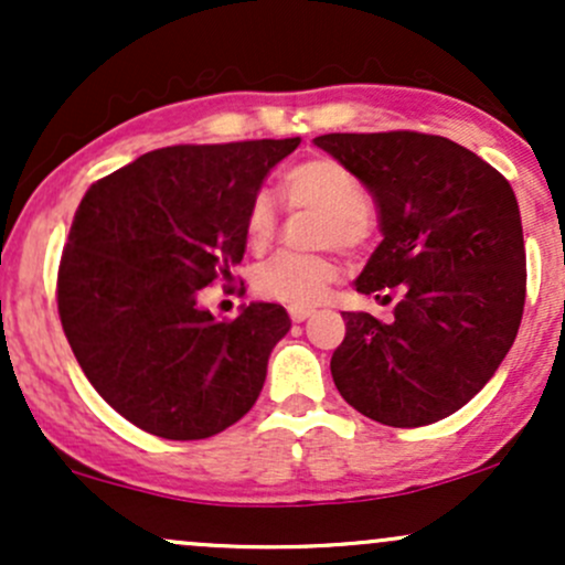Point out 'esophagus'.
Masks as SVG:
<instances>
[{
    "label": "esophagus",
    "mask_w": 565,
    "mask_h": 565,
    "mask_svg": "<svg viewBox=\"0 0 565 565\" xmlns=\"http://www.w3.org/2000/svg\"><path fill=\"white\" fill-rule=\"evenodd\" d=\"M310 316H313V310H310V308H289V319L295 323L310 319Z\"/></svg>",
    "instance_id": "esophagus-1"
}]
</instances>
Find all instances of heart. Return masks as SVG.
Listing matches in <instances>:
<instances>
[{
  "mask_svg": "<svg viewBox=\"0 0 565 565\" xmlns=\"http://www.w3.org/2000/svg\"><path fill=\"white\" fill-rule=\"evenodd\" d=\"M284 193L291 204L321 212L316 242L340 246L345 252L361 249L372 236L366 188L332 157H310L284 172ZM278 233V206L268 191L255 193L244 215V238L249 249L263 252ZM337 278V263L329 255H278L255 270V291L263 300L305 308L323 300Z\"/></svg>",
  "mask_w": 565,
  "mask_h": 565,
  "instance_id": "heart-1",
  "label": "heart"
}]
</instances>
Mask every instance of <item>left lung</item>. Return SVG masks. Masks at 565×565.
I'll return each instance as SVG.
<instances>
[{"label": "left lung", "instance_id": "8db88e82", "mask_svg": "<svg viewBox=\"0 0 565 565\" xmlns=\"http://www.w3.org/2000/svg\"><path fill=\"white\" fill-rule=\"evenodd\" d=\"M369 188L382 242L355 278L391 300L393 321L342 313L337 391L391 427L438 423L462 408L515 342L526 302V246L508 180L440 135L332 132L313 140Z\"/></svg>", "mask_w": 565, "mask_h": 565}]
</instances>
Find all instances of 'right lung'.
Masks as SVG:
<instances>
[{"instance_id":"obj_1","label":"right lung","mask_w":565,"mask_h":565,"mask_svg":"<svg viewBox=\"0 0 565 565\" xmlns=\"http://www.w3.org/2000/svg\"><path fill=\"white\" fill-rule=\"evenodd\" d=\"M297 146L159 148L84 193L57 268V313L95 391L140 430L210 438L255 406L287 310L249 302L217 321L196 297L242 263L246 206Z\"/></svg>"}]
</instances>
